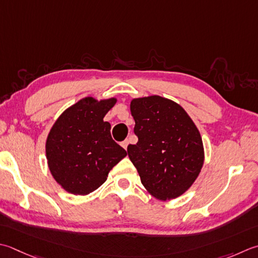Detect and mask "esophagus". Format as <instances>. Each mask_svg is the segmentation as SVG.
<instances>
[{
    "label": "esophagus",
    "instance_id": "esophagus-1",
    "mask_svg": "<svg viewBox=\"0 0 258 258\" xmlns=\"http://www.w3.org/2000/svg\"><path fill=\"white\" fill-rule=\"evenodd\" d=\"M120 145L123 146V148L125 149V150H127V145H128V140H125V141H123L122 143H120Z\"/></svg>",
    "mask_w": 258,
    "mask_h": 258
}]
</instances>
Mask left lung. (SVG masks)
I'll list each match as a JSON object with an SVG mask.
<instances>
[{
	"label": "left lung",
	"instance_id": "8db88e82",
	"mask_svg": "<svg viewBox=\"0 0 258 258\" xmlns=\"http://www.w3.org/2000/svg\"><path fill=\"white\" fill-rule=\"evenodd\" d=\"M130 108L139 141L127 146V153L141 182L156 199L178 198L203 169L199 130L182 106L158 95L133 98Z\"/></svg>",
	"mask_w": 258,
	"mask_h": 258
}]
</instances>
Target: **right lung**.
I'll return each mask as SVG.
<instances>
[{"instance_id":"obj_1","label":"right lung","mask_w":258,"mask_h":258,"mask_svg":"<svg viewBox=\"0 0 258 258\" xmlns=\"http://www.w3.org/2000/svg\"><path fill=\"white\" fill-rule=\"evenodd\" d=\"M117 98L85 97L64 109L45 141V156L53 179L67 192L86 196L107 179L127 153L110 136L104 117Z\"/></svg>"}]
</instances>
